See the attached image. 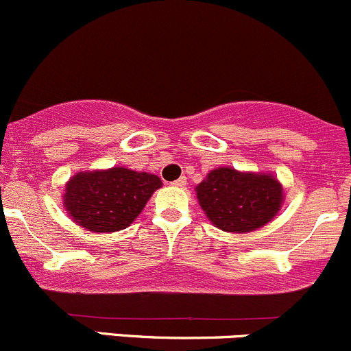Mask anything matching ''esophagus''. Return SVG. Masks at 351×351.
Wrapping results in <instances>:
<instances>
[{
	"label": "esophagus",
	"instance_id": "obj_1",
	"mask_svg": "<svg viewBox=\"0 0 351 351\" xmlns=\"http://www.w3.org/2000/svg\"><path fill=\"white\" fill-rule=\"evenodd\" d=\"M186 182H187V179L182 176V177H179V179H177V180H174V182H172V184H174L176 187H184V186H186Z\"/></svg>",
	"mask_w": 351,
	"mask_h": 351
}]
</instances>
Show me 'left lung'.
<instances>
[{
	"instance_id": "8db88e82",
	"label": "left lung",
	"mask_w": 351,
	"mask_h": 351,
	"mask_svg": "<svg viewBox=\"0 0 351 351\" xmlns=\"http://www.w3.org/2000/svg\"><path fill=\"white\" fill-rule=\"evenodd\" d=\"M197 201L209 221L230 233L255 231L280 211L284 191L279 180L263 172H238L218 167L196 187Z\"/></svg>"
}]
</instances>
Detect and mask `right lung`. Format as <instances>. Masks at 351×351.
Wrapping results in <instances>:
<instances>
[{
  "label": "right lung",
  "instance_id": "1",
  "mask_svg": "<svg viewBox=\"0 0 351 351\" xmlns=\"http://www.w3.org/2000/svg\"><path fill=\"white\" fill-rule=\"evenodd\" d=\"M160 186L157 176L126 167L77 172L66 184L64 208L82 228L113 233L132 225Z\"/></svg>",
  "mask_w": 351,
  "mask_h": 351
}]
</instances>
